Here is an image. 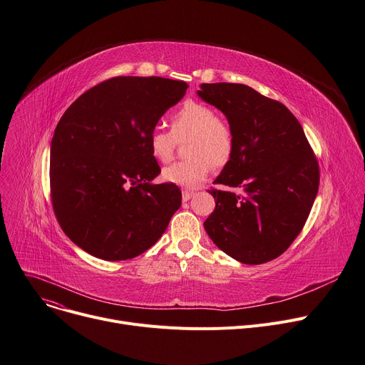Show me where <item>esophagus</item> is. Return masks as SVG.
I'll list each match as a JSON object with an SVG mask.
<instances>
[{
    "mask_svg": "<svg viewBox=\"0 0 365 365\" xmlns=\"http://www.w3.org/2000/svg\"><path fill=\"white\" fill-rule=\"evenodd\" d=\"M193 195H195V193H193V192H190V190H183V192H182V200H183V201H189Z\"/></svg>",
    "mask_w": 365,
    "mask_h": 365,
    "instance_id": "34e87169",
    "label": "esophagus"
}]
</instances>
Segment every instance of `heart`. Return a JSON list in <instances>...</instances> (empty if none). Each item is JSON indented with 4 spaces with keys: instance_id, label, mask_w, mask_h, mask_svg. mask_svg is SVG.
<instances>
[{
    "instance_id": "b5f03b06",
    "label": "heart",
    "mask_w": 365,
    "mask_h": 365,
    "mask_svg": "<svg viewBox=\"0 0 365 365\" xmlns=\"http://www.w3.org/2000/svg\"><path fill=\"white\" fill-rule=\"evenodd\" d=\"M186 139L185 160L163 170V179L183 187H197L211 173L212 165H226L235 150V136L227 121L202 103L186 101L170 115V132L154 129L148 148L154 160L167 163L173 157L178 140Z\"/></svg>"
}]
</instances>
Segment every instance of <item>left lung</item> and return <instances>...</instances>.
<instances>
[{"label": "left lung", "mask_w": 365, "mask_h": 365, "mask_svg": "<svg viewBox=\"0 0 365 365\" xmlns=\"http://www.w3.org/2000/svg\"><path fill=\"white\" fill-rule=\"evenodd\" d=\"M197 93L226 115L235 136L233 155L214 180L227 187L208 190L215 208L205 232L242 264L272 261L307 222L319 192L317 158L282 103L242 83H202Z\"/></svg>", "instance_id": "8db88e82"}]
</instances>
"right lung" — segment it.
I'll return each instance as SVG.
<instances>
[{
  "label": "right lung",
  "instance_id": "1",
  "mask_svg": "<svg viewBox=\"0 0 365 365\" xmlns=\"http://www.w3.org/2000/svg\"><path fill=\"white\" fill-rule=\"evenodd\" d=\"M187 83L164 78L118 76L73 103L51 140V201L73 244L106 261L150 250L182 204L161 173L148 136Z\"/></svg>",
  "mask_w": 365,
  "mask_h": 365
}]
</instances>
